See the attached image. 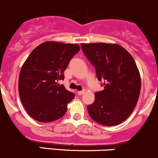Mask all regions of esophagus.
<instances>
[{
    "label": "esophagus",
    "instance_id": "esophagus-1",
    "mask_svg": "<svg viewBox=\"0 0 158 158\" xmlns=\"http://www.w3.org/2000/svg\"><path fill=\"white\" fill-rule=\"evenodd\" d=\"M83 94H84V90H79V91H77V94L78 95H82Z\"/></svg>",
    "mask_w": 158,
    "mask_h": 158
}]
</instances>
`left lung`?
<instances>
[{
	"instance_id": "1",
	"label": "left lung",
	"mask_w": 158,
	"mask_h": 158,
	"mask_svg": "<svg viewBox=\"0 0 158 158\" xmlns=\"http://www.w3.org/2000/svg\"><path fill=\"white\" fill-rule=\"evenodd\" d=\"M83 52L94 65L104 90L94 94L87 106L90 118L105 126H115L129 118L140 96L141 80L130 53L117 44H81Z\"/></svg>"
}]
</instances>
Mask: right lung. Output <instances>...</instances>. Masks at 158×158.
<instances>
[{
    "instance_id": "1",
    "label": "right lung",
    "mask_w": 158,
    "mask_h": 158,
    "mask_svg": "<svg viewBox=\"0 0 158 158\" xmlns=\"http://www.w3.org/2000/svg\"><path fill=\"white\" fill-rule=\"evenodd\" d=\"M79 51L77 44L46 41L28 56L20 71L18 91L33 119L52 122L65 114L74 94L58 81L64 78V71Z\"/></svg>"
}]
</instances>
